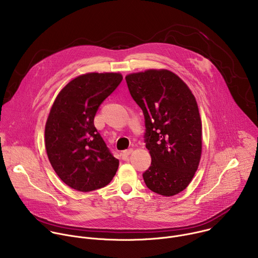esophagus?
I'll use <instances>...</instances> for the list:
<instances>
[{"label": "esophagus", "mask_w": 258, "mask_h": 258, "mask_svg": "<svg viewBox=\"0 0 258 258\" xmlns=\"http://www.w3.org/2000/svg\"><path fill=\"white\" fill-rule=\"evenodd\" d=\"M133 149L131 148V149H127V150H125V151H123L122 152V159H124V160H126V159H128V157H130V155L133 153Z\"/></svg>", "instance_id": "1"}]
</instances>
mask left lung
<instances>
[{
  "instance_id": "left-lung-1",
  "label": "left lung",
  "mask_w": 258,
  "mask_h": 258,
  "mask_svg": "<svg viewBox=\"0 0 258 258\" xmlns=\"http://www.w3.org/2000/svg\"><path fill=\"white\" fill-rule=\"evenodd\" d=\"M125 81L143 110L146 148L151 165L143 173L146 186L165 196L185 190L202 154V121L195 96L175 73L148 69L130 73Z\"/></svg>"
}]
</instances>
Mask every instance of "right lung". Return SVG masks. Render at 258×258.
<instances>
[{
	"mask_svg": "<svg viewBox=\"0 0 258 258\" xmlns=\"http://www.w3.org/2000/svg\"><path fill=\"white\" fill-rule=\"evenodd\" d=\"M119 72H89L71 80L57 95L45 126L49 161L67 186L80 192L105 187L115 175L113 157L94 124L101 103L122 81Z\"/></svg>",
	"mask_w": 258,
	"mask_h": 258,
	"instance_id": "right-lung-1",
	"label": "right lung"
}]
</instances>
